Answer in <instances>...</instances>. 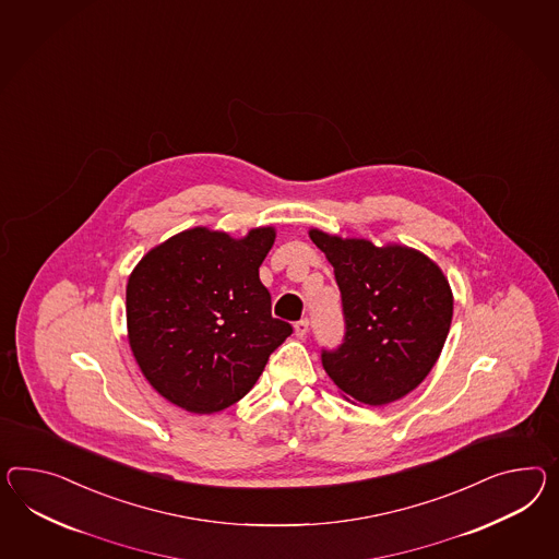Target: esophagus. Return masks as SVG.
I'll use <instances>...</instances> for the list:
<instances>
[{
  "mask_svg": "<svg viewBox=\"0 0 559 559\" xmlns=\"http://www.w3.org/2000/svg\"><path fill=\"white\" fill-rule=\"evenodd\" d=\"M308 326H310L308 318H301V320H298V322H296V326H294V330H296V336H298V338H304V336L308 334Z\"/></svg>",
  "mask_w": 559,
  "mask_h": 559,
  "instance_id": "obj_1",
  "label": "esophagus"
}]
</instances>
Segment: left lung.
I'll use <instances>...</instances> for the list:
<instances>
[{"instance_id":"1","label":"left lung","mask_w":559,"mask_h":559,"mask_svg":"<svg viewBox=\"0 0 559 559\" xmlns=\"http://www.w3.org/2000/svg\"><path fill=\"white\" fill-rule=\"evenodd\" d=\"M334 267L343 298L344 338L322 348V367L348 397L386 405L414 391L444 348L452 322V289L424 253L374 247L310 230Z\"/></svg>"}]
</instances>
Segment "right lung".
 Returning a JSON list of instances; mask_svg holds the SVG:
<instances>
[{
	"label": "right lung",
	"instance_id": "add662e5",
	"mask_svg": "<svg viewBox=\"0 0 559 559\" xmlns=\"http://www.w3.org/2000/svg\"><path fill=\"white\" fill-rule=\"evenodd\" d=\"M273 241L272 227L243 239L197 227L154 247L129 275V346L162 397L215 414L255 385L292 334L259 280Z\"/></svg>",
	"mask_w": 559,
	"mask_h": 559
}]
</instances>
